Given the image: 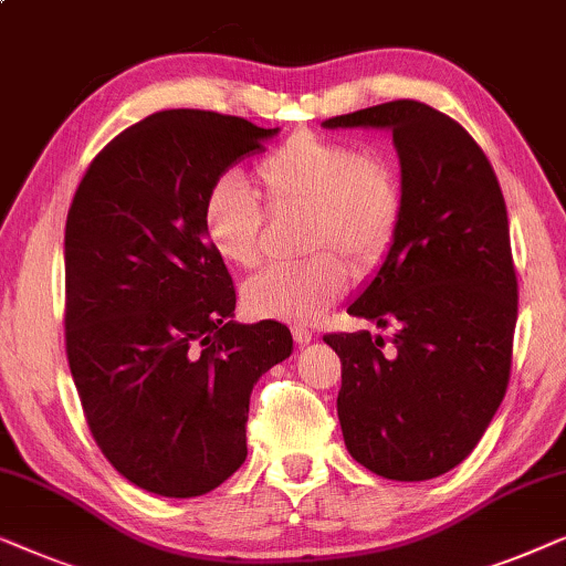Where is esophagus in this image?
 Masks as SVG:
<instances>
[{
	"instance_id": "obj_1",
	"label": "esophagus",
	"mask_w": 566,
	"mask_h": 566,
	"mask_svg": "<svg viewBox=\"0 0 566 566\" xmlns=\"http://www.w3.org/2000/svg\"><path fill=\"white\" fill-rule=\"evenodd\" d=\"M292 338L297 346H305L313 340V331H310L307 325H292Z\"/></svg>"
}]
</instances>
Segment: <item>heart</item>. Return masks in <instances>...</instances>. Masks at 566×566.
Wrapping results in <instances>:
<instances>
[{
    "mask_svg": "<svg viewBox=\"0 0 566 566\" xmlns=\"http://www.w3.org/2000/svg\"><path fill=\"white\" fill-rule=\"evenodd\" d=\"M269 212L305 214L302 264L269 266L243 284L253 317L313 323L348 290V268L371 272L395 243L405 195L395 166L346 140L300 130L256 166ZM202 233L218 259L238 269L261 261L264 210L235 174H222L202 200Z\"/></svg>",
    "mask_w": 566,
    "mask_h": 566,
    "instance_id": "b5f03b06",
    "label": "heart"
}]
</instances>
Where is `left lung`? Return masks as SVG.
<instances>
[{"mask_svg":"<svg viewBox=\"0 0 566 566\" xmlns=\"http://www.w3.org/2000/svg\"><path fill=\"white\" fill-rule=\"evenodd\" d=\"M323 127H387L405 212L385 264L348 315L395 325L325 333L340 359L338 420L369 472L423 482L461 464L503 402L518 321L511 228L497 177L457 120L395 99Z\"/></svg>","mask_w":566,"mask_h":566,"instance_id":"left-lung-1","label":"left lung"}]
</instances>
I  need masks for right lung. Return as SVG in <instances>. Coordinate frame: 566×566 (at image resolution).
Instances as JSON below:
<instances>
[{"label":"right lung","instance_id":"1","mask_svg":"<svg viewBox=\"0 0 566 566\" xmlns=\"http://www.w3.org/2000/svg\"><path fill=\"white\" fill-rule=\"evenodd\" d=\"M280 127L164 109L94 156L69 207L66 356L86 426L135 488L197 497L245 461L251 389L292 354L276 321L238 325L202 200Z\"/></svg>","mask_w":566,"mask_h":566}]
</instances>
